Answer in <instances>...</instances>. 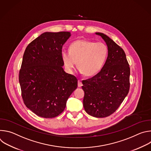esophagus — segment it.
<instances>
[{
	"label": "esophagus",
	"instance_id": "1",
	"mask_svg": "<svg viewBox=\"0 0 151 151\" xmlns=\"http://www.w3.org/2000/svg\"><path fill=\"white\" fill-rule=\"evenodd\" d=\"M78 87H81L82 86V83L81 81H78Z\"/></svg>",
	"mask_w": 151,
	"mask_h": 151
}]
</instances>
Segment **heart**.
I'll return each mask as SVG.
<instances>
[{
	"mask_svg": "<svg viewBox=\"0 0 151 151\" xmlns=\"http://www.w3.org/2000/svg\"><path fill=\"white\" fill-rule=\"evenodd\" d=\"M107 55L108 48L104 43L79 39L70 44L69 52L63 51L61 52V60L69 73L73 72L78 62L79 71L91 76L101 69Z\"/></svg>",
	"mask_w": 151,
	"mask_h": 151,
	"instance_id": "heart-1",
	"label": "heart"
}]
</instances>
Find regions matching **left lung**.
Instances as JSON below:
<instances>
[{
	"mask_svg": "<svg viewBox=\"0 0 151 151\" xmlns=\"http://www.w3.org/2000/svg\"><path fill=\"white\" fill-rule=\"evenodd\" d=\"M96 34L106 42L108 55L100 72L82 81L83 106L90 115L104 118L115 112L127 96L130 69L122 48L104 33Z\"/></svg>",
	"mask_w": 151,
	"mask_h": 151,
	"instance_id": "left-lung-1",
	"label": "left lung"
}]
</instances>
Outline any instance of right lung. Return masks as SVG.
Wrapping results in <instances>:
<instances>
[{
    "label": "right lung",
    "mask_w": 151,
    "mask_h": 151,
    "mask_svg": "<svg viewBox=\"0 0 151 151\" xmlns=\"http://www.w3.org/2000/svg\"><path fill=\"white\" fill-rule=\"evenodd\" d=\"M68 32H45L28 45L19 73L21 96L27 108L36 115L52 118L61 114L78 79L64 71L63 45Z\"/></svg>",
    "instance_id": "add662e5"
}]
</instances>
